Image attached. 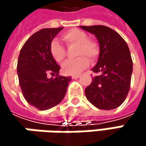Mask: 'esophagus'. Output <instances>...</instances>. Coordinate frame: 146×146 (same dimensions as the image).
Returning <instances> with one entry per match:
<instances>
[{"mask_svg": "<svg viewBox=\"0 0 146 146\" xmlns=\"http://www.w3.org/2000/svg\"><path fill=\"white\" fill-rule=\"evenodd\" d=\"M79 74H77V75H72V78H73V79H76V78H79Z\"/></svg>", "mask_w": 146, "mask_h": 146, "instance_id": "esophagus-1", "label": "esophagus"}]
</instances>
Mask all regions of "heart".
<instances>
[{"instance_id": "heart-1", "label": "heart", "mask_w": 146, "mask_h": 146, "mask_svg": "<svg viewBox=\"0 0 146 146\" xmlns=\"http://www.w3.org/2000/svg\"><path fill=\"white\" fill-rule=\"evenodd\" d=\"M62 40L68 46L76 45L74 55L78 56L73 60L66 62L62 65V72L65 74L71 75L81 73L89 66V58L95 61L100 54V47L94 40L88 38V35L80 29H72L62 34ZM51 57L58 63L63 62L66 56L64 47L56 40H53L49 46Z\"/></svg>"}]
</instances>
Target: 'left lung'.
<instances>
[{"label": "left lung", "mask_w": 146, "mask_h": 146, "mask_svg": "<svg viewBox=\"0 0 146 146\" xmlns=\"http://www.w3.org/2000/svg\"><path fill=\"white\" fill-rule=\"evenodd\" d=\"M97 38L100 55L92 69L98 73L84 92L88 101L99 109L111 110L125 101L130 88L133 61L122 36L104 25L81 26Z\"/></svg>", "instance_id": "8db88e82"}]
</instances>
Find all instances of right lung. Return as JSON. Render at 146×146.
I'll list each match as a JSON object with an SVG mask.
<instances>
[{
	"label": "right lung",
	"instance_id": "obj_1",
	"mask_svg": "<svg viewBox=\"0 0 146 146\" xmlns=\"http://www.w3.org/2000/svg\"><path fill=\"white\" fill-rule=\"evenodd\" d=\"M63 28L43 29L23 45L17 60L19 85L26 102L44 111L58 105L64 98L71 77L59 75L61 68L50 54L53 38ZM48 74L55 75L49 79Z\"/></svg>",
	"mask_w": 146,
	"mask_h": 146
}]
</instances>
